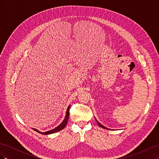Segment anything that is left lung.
Segmentation results:
<instances>
[{
	"label": "left lung",
	"mask_w": 159,
	"mask_h": 159,
	"mask_svg": "<svg viewBox=\"0 0 159 159\" xmlns=\"http://www.w3.org/2000/svg\"><path fill=\"white\" fill-rule=\"evenodd\" d=\"M97 123H98V124L99 125V126H100L101 127H102V128H104V129H107L106 127H104L103 125H102V124H100V123H99L98 121H97Z\"/></svg>",
	"instance_id": "1"
}]
</instances>
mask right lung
I'll return each mask as SVG.
<instances>
[{"label":"right lung","instance_id":"obj_1","mask_svg":"<svg viewBox=\"0 0 159 159\" xmlns=\"http://www.w3.org/2000/svg\"><path fill=\"white\" fill-rule=\"evenodd\" d=\"M70 105H69L68 109H67V111H66V117H65L64 120L63 121V122H62V123L60 125H58L57 127H56L55 129H52V130H50V131H49L44 132V133H41V132H40L39 131H38V130L36 129H33V130H34V131H36V132L40 133H41V134H49L55 133H56V132H57V131H61V129H63L66 127L67 123H68V121L69 115H70Z\"/></svg>","mask_w":159,"mask_h":159}]
</instances>
